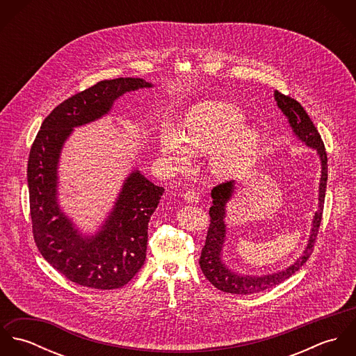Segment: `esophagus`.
Returning a JSON list of instances; mask_svg holds the SVG:
<instances>
[{
  "label": "esophagus",
  "instance_id": "34e87169",
  "mask_svg": "<svg viewBox=\"0 0 356 356\" xmlns=\"http://www.w3.org/2000/svg\"><path fill=\"white\" fill-rule=\"evenodd\" d=\"M184 200H185L186 203L196 204L200 202V196H199L196 192H193V191H188V192L184 195Z\"/></svg>",
  "mask_w": 356,
  "mask_h": 356
}]
</instances>
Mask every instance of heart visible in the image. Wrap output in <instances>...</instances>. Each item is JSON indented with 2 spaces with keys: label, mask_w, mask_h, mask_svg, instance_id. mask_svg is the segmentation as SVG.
<instances>
[{
  "label": "heart",
  "mask_w": 356,
  "mask_h": 356,
  "mask_svg": "<svg viewBox=\"0 0 356 356\" xmlns=\"http://www.w3.org/2000/svg\"><path fill=\"white\" fill-rule=\"evenodd\" d=\"M244 111L227 102H204L184 116L182 129L165 123L159 133V153L163 163L185 168L193 153H208L209 171L220 179L238 175L259 151L261 134L254 124L244 123Z\"/></svg>",
  "instance_id": "b5f03b06"
}]
</instances>
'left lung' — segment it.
Returning a JSON list of instances; mask_svg holds the SVG:
<instances>
[{
    "instance_id": "left-lung-1",
    "label": "left lung",
    "mask_w": 356,
    "mask_h": 356,
    "mask_svg": "<svg viewBox=\"0 0 356 356\" xmlns=\"http://www.w3.org/2000/svg\"><path fill=\"white\" fill-rule=\"evenodd\" d=\"M274 100L277 102V106L288 119L289 127L292 129V133L296 137V140L305 144L307 148L314 149L318 154L319 164H321V178H319V188H318V209L315 211L311 220V229H309L307 245L302 254L291 266L273 273L260 274V275L244 274L233 270L223 260V250L227 241V225H226L227 204L234 197L238 182L237 179H232L215 186L211 191V197H212V207L209 208L211 225H209L207 238H205V245L200 256V267L203 270L204 275L215 288L227 293H236V295L259 293L292 277L305 264L312 252V247H314L318 229L321 225V219H322L326 182H327V156L325 152V147L321 140V136L316 127L314 126L312 120L307 115L305 108L299 102L278 93L277 90L274 92Z\"/></svg>"
}]
</instances>
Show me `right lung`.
<instances>
[{
  "label": "right lung",
  "mask_w": 356,
  "mask_h": 356,
  "mask_svg": "<svg viewBox=\"0 0 356 356\" xmlns=\"http://www.w3.org/2000/svg\"><path fill=\"white\" fill-rule=\"evenodd\" d=\"M149 88L143 78L102 81L56 106L31 147L27 182L35 244L51 267L78 285L116 289L138 273L147 257L148 223L164 189L133 168L96 232H83L58 199L63 148L74 129L109 115L126 93Z\"/></svg>",
  "instance_id": "right-lung-1"
}]
</instances>
